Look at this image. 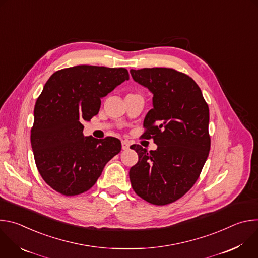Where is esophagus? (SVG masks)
I'll list each match as a JSON object with an SVG mask.
<instances>
[{
	"instance_id": "1",
	"label": "esophagus",
	"mask_w": 258,
	"mask_h": 258,
	"mask_svg": "<svg viewBox=\"0 0 258 258\" xmlns=\"http://www.w3.org/2000/svg\"><path fill=\"white\" fill-rule=\"evenodd\" d=\"M121 147H122V150H126L130 148V143L127 141H122L121 142Z\"/></svg>"
}]
</instances>
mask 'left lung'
<instances>
[{
  "instance_id": "1",
  "label": "left lung",
  "mask_w": 258,
  "mask_h": 258,
  "mask_svg": "<svg viewBox=\"0 0 258 258\" xmlns=\"http://www.w3.org/2000/svg\"><path fill=\"white\" fill-rule=\"evenodd\" d=\"M133 80L153 94L145 136L153 138L154 151L133 145L139 161L130 169L137 195L165 205L185 195L198 179L210 150L209 109L193 79L171 68L131 69Z\"/></svg>"
}]
</instances>
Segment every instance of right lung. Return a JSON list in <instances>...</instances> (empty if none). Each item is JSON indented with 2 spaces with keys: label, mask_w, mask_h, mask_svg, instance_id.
<instances>
[{
  "label": "right lung",
  "mask_w": 258,
  "mask_h": 258,
  "mask_svg": "<svg viewBox=\"0 0 258 258\" xmlns=\"http://www.w3.org/2000/svg\"><path fill=\"white\" fill-rule=\"evenodd\" d=\"M125 68L78 65L56 71L34 106L30 142L36 167L55 191L75 196L91 189L121 143L85 137L84 121L97 115L101 99L124 81Z\"/></svg>",
  "instance_id": "right-lung-1"
}]
</instances>
